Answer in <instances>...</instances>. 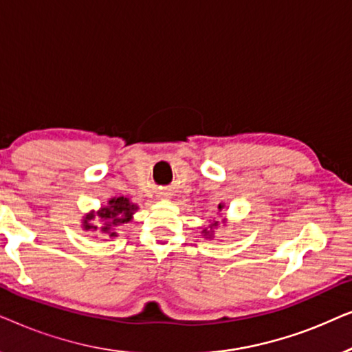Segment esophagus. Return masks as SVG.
Listing matches in <instances>:
<instances>
[{"mask_svg": "<svg viewBox=\"0 0 352 352\" xmlns=\"http://www.w3.org/2000/svg\"><path fill=\"white\" fill-rule=\"evenodd\" d=\"M162 197H168V195L166 194H162Z\"/></svg>", "mask_w": 352, "mask_h": 352, "instance_id": "obj_1", "label": "esophagus"}]
</instances>
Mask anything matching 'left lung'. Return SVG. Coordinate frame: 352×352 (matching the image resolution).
<instances>
[{"instance_id":"1","label":"left lung","mask_w":352,"mask_h":352,"mask_svg":"<svg viewBox=\"0 0 352 352\" xmlns=\"http://www.w3.org/2000/svg\"><path fill=\"white\" fill-rule=\"evenodd\" d=\"M224 204H219L218 206H216V208H218V214L221 213V211L224 210ZM219 223H223V224H226L228 223V218H223V221H211V223L208 224V228L206 229H204L201 230V235H204V239H206V240H213L214 239V230L218 229V226H219Z\"/></svg>"}]
</instances>
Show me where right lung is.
Listing matches in <instances>:
<instances>
[{
	"label": "right lung",
	"mask_w": 352,
	"mask_h": 352,
	"mask_svg": "<svg viewBox=\"0 0 352 352\" xmlns=\"http://www.w3.org/2000/svg\"><path fill=\"white\" fill-rule=\"evenodd\" d=\"M138 210L139 206L126 197H112L98 211L91 210L88 213H85L83 218H81V229L91 234L99 230L98 234H105L110 239H115L118 237L120 226L133 221V216ZM96 220L98 221V223H95Z\"/></svg>",
	"instance_id": "obj_1"
}]
</instances>
